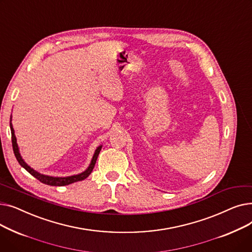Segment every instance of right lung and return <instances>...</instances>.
<instances>
[{
    "mask_svg": "<svg viewBox=\"0 0 252 252\" xmlns=\"http://www.w3.org/2000/svg\"><path fill=\"white\" fill-rule=\"evenodd\" d=\"M11 121H12V116L10 117V128H11V135H12L13 151H14L16 159H17V161L19 162V164L23 168H25L26 170H28L32 176H33L39 182H42L43 184H46V185H49V186H66V185H69V184H72V183H75V182H78V181L85 180L86 178H88L90 176V174L93 171V168H94V166H95V163H96V160H97V158H98V155H99V153L101 151V148H102L101 145H100L99 147H97V149L95 150V153H94V155H93L91 163L88 166V168L85 171H83V173H81V174L69 176V177H51V176H47V175H43L41 173H38V171H36L33 168H32L28 163H26L23 160V158H22V156H21V154L19 152V148H18V145H17V140H16V137H15V134H14V128H13Z\"/></svg>",
    "mask_w": 252,
    "mask_h": 252,
    "instance_id": "right-lung-1",
    "label": "right lung"
}]
</instances>
